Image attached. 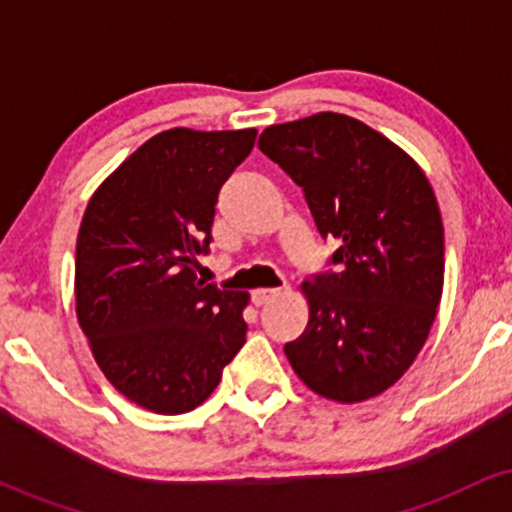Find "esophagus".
<instances>
[{
  "mask_svg": "<svg viewBox=\"0 0 512 512\" xmlns=\"http://www.w3.org/2000/svg\"><path fill=\"white\" fill-rule=\"evenodd\" d=\"M279 293H281L279 289H257V291H252V303L260 308V305H267L269 301H274Z\"/></svg>",
  "mask_w": 512,
  "mask_h": 512,
  "instance_id": "obj_1",
  "label": "esophagus"
}]
</instances>
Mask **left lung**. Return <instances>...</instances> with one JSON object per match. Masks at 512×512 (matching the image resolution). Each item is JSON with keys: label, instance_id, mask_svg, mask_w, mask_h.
I'll return each instance as SVG.
<instances>
[{"label": "left lung", "instance_id": "left-lung-1", "mask_svg": "<svg viewBox=\"0 0 512 512\" xmlns=\"http://www.w3.org/2000/svg\"><path fill=\"white\" fill-rule=\"evenodd\" d=\"M257 146L301 187L320 236L339 245L332 269L303 284L308 327L286 358L334 402L380 395L426 344L443 293V221L424 170L339 113L267 127Z\"/></svg>", "mask_w": 512, "mask_h": 512}]
</instances>
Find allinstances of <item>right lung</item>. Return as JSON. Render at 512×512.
<instances>
[{"label": "right lung", "instance_id": "obj_1", "mask_svg": "<svg viewBox=\"0 0 512 512\" xmlns=\"http://www.w3.org/2000/svg\"><path fill=\"white\" fill-rule=\"evenodd\" d=\"M257 129L175 127L139 146L88 202L76 238V317L105 378L129 402L182 414L245 344L248 293L197 279L221 185Z\"/></svg>", "mask_w": 512, "mask_h": 512}]
</instances>
